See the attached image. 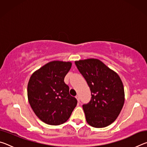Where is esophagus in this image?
<instances>
[{
    "label": "esophagus",
    "mask_w": 147,
    "mask_h": 147,
    "mask_svg": "<svg viewBox=\"0 0 147 147\" xmlns=\"http://www.w3.org/2000/svg\"><path fill=\"white\" fill-rule=\"evenodd\" d=\"M75 97H76V98L77 99V100H78V102H80V97H79V96H78V95H76V96H75Z\"/></svg>",
    "instance_id": "34e87169"
}]
</instances>
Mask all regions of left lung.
<instances>
[{
  "label": "left lung",
  "mask_w": 147,
  "mask_h": 147,
  "mask_svg": "<svg viewBox=\"0 0 147 147\" xmlns=\"http://www.w3.org/2000/svg\"><path fill=\"white\" fill-rule=\"evenodd\" d=\"M90 88L91 98L82 106L88 123L104 128L117 118L124 102L123 82L115 72L97 59L75 61Z\"/></svg>",
  "instance_id": "1"
}]
</instances>
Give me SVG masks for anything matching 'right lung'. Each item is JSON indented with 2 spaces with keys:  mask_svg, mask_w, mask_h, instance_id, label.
I'll return each instance as SVG.
<instances>
[{
  "mask_svg": "<svg viewBox=\"0 0 147 147\" xmlns=\"http://www.w3.org/2000/svg\"><path fill=\"white\" fill-rule=\"evenodd\" d=\"M71 62L53 61L32 74L28 84V98L38 118L50 125H59L70 117L77 104L69 94L64 78Z\"/></svg>",
  "mask_w": 147,
  "mask_h": 147,
  "instance_id": "1",
  "label": "right lung"
}]
</instances>
